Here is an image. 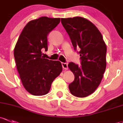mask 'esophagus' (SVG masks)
Returning <instances> with one entry per match:
<instances>
[{"label":"esophagus","mask_w":123,"mask_h":123,"mask_svg":"<svg viewBox=\"0 0 123 123\" xmlns=\"http://www.w3.org/2000/svg\"><path fill=\"white\" fill-rule=\"evenodd\" d=\"M63 69H68V64L66 62H62L61 63Z\"/></svg>","instance_id":"1"}]
</instances>
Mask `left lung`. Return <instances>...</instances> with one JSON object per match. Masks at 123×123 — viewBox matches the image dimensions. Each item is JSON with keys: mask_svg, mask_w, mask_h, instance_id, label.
<instances>
[{"mask_svg": "<svg viewBox=\"0 0 123 123\" xmlns=\"http://www.w3.org/2000/svg\"><path fill=\"white\" fill-rule=\"evenodd\" d=\"M75 51L80 55L81 66L70 62L68 67L75 76L69 84L73 95L85 97L95 91L106 68L107 47L98 29L92 23L81 17L62 18Z\"/></svg>", "mask_w": 123, "mask_h": 123, "instance_id": "8db88e82", "label": "left lung"}]
</instances>
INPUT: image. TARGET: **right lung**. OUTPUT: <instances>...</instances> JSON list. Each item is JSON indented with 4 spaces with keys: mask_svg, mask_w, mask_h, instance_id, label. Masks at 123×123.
Wrapping results in <instances>:
<instances>
[{
    "mask_svg": "<svg viewBox=\"0 0 123 123\" xmlns=\"http://www.w3.org/2000/svg\"><path fill=\"white\" fill-rule=\"evenodd\" d=\"M60 18L41 17L27 24L14 49L18 73L25 88L37 96L48 93L54 80L62 70L61 63L42 56L48 50V35Z\"/></svg>",
    "mask_w": 123,
    "mask_h": 123,
    "instance_id": "add662e5",
    "label": "right lung"
}]
</instances>
